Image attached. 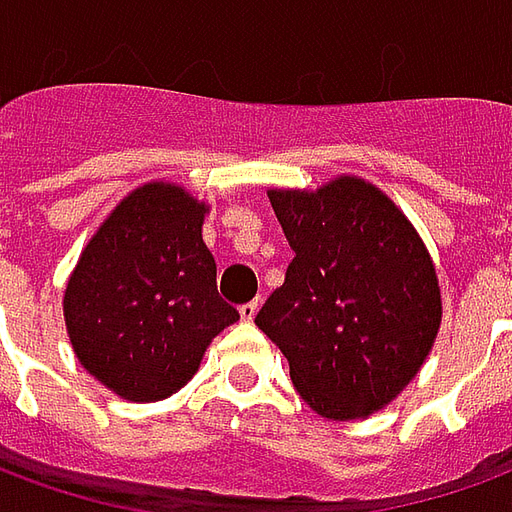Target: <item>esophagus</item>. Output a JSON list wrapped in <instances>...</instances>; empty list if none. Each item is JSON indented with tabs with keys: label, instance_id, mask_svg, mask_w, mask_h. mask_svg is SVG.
<instances>
[{
	"label": "esophagus",
	"instance_id": "34e87169",
	"mask_svg": "<svg viewBox=\"0 0 512 512\" xmlns=\"http://www.w3.org/2000/svg\"><path fill=\"white\" fill-rule=\"evenodd\" d=\"M238 315H241V321H244V323L255 321V315H257V301H249V304H241V307H238Z\"/></svg>",
	"mask_w": 512,
	"mask_h": 512
}]
</instances>
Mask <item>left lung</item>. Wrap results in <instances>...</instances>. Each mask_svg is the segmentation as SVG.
<instances>
[{
  "label": "left lung",
  "instance_id": "obj_1",
  "mask_svg": "<svg viewBox=\"0 0 512 512\" xmlns=\"http://www.w3.org/2000/svg\"><path fill=\"white\" fill-rule=\"evenodd\" d=\"M268 200L296 257L257 329L279 345L315 414L370 417L406 389L436 343V263L406 213L365 178L268 189Z\"/></svg>",
  "mask_w": 512,
  "mask_h": 512
}]
</instances>
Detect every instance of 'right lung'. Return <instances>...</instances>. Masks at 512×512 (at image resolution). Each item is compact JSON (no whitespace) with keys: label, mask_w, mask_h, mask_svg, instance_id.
Segmentation results:
<instances>
[{"label":"right lung","mask_w":512,"mask_h":512,"mask_svg":"<svg viewBox=\"0 0 512 512\" xmlns=\"http://www.w3.org/2000/svg\"><path fill=\"white\" fill-rule=\"evenodd\" d=\"M211 211L189 191L150 180L106 216L68 277L62 312L82 367L131 403L175 395L238 312L216 293L202 241Z\"/></svg>","instance_id":"obj_1"}]
</instances>
